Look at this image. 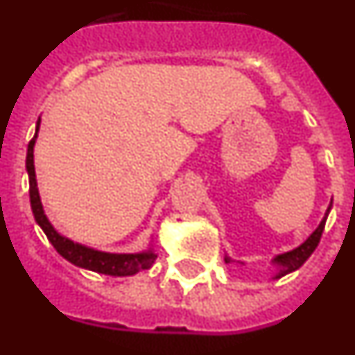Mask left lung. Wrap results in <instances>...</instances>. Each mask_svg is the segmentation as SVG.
<instances>
[{"label": "left lung", "mask_w": 355, "mask_h": 355, "mask_svg": "<svg viewBox=\"0 0 355 355\" xmlns=\"http://www.w3.org/2000/svg\"><path fill=\"white\" fill-rule=\"evenodd\" d=\"M331 206H332V200H331ZM331 206H329L327 211H325V216L322 218V222H320L318 227L313 231L311 236L307 238L304 243H300L299 247H295L293 250H288V252H284V254H279V256H275V258L272 259V265L275 266V275L272 279H281V277H284L286 274H291V272L299 270L300 266L306 263V259L309 258L313 252H315V249L318 247V243H320V238H322V233H324L325 220H327L329 211H331ZM224 261L231 263L233 259L229 258V256H225Z\"/></svg>", "instance_id": "1"}]
</instances>
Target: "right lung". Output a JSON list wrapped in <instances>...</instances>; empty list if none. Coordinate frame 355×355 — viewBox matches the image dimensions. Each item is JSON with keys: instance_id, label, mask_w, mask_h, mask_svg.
Returning <instances> with one entry per match:
<instances>
[{"instance_id": "right-lung-1", "label": "right lung", "mask_w": 355, "mask_h": 355, "mask_svg": "<svg viewBox=\"0 0 355 355\" xmlns=\"http://www.w3.org/2000/svg\"><path fill=\"white\" fill-rule=\"evenodd\" d=\"M40 128V119L37 121L35 128V137L28 144V153H26V171H28V180H30V205L35 222L40 225L44 234L48 236L51 241V245L55 247L56 252L60 254L62 258L67 259L74 266H80L85 270H92L97 274L105 275H115V277H124V275H135L137 272L150 268L153 263L156 261V256L153 247H149L144 252H135V254H115V252H103V250L92 249V247L81 245L78 241L69 240L67 236L60 234L53 227L49 218L46 216L40 202L39 188H37V178H35V165H33V147H35L37 133Z\"/></svg>"}]
</instances>
